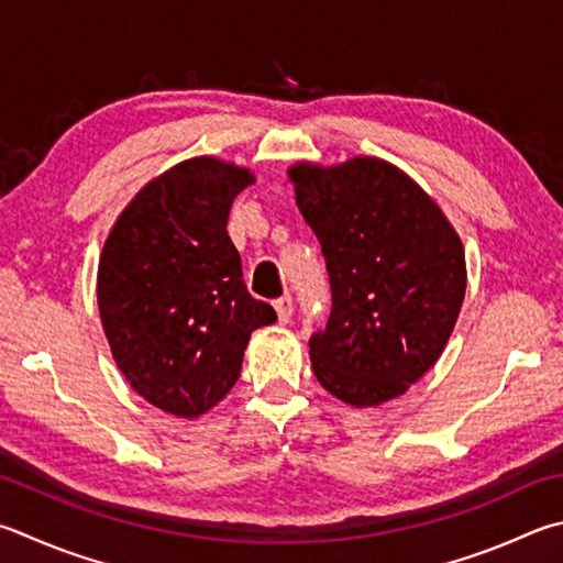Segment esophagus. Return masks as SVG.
<instances>
[{"mask_svg":"<svg viewBox=\"0 0 563 563\" xmlns=\"http://www.w3.org/2000/svg\"><path fill=\"white\" fill-rule=\"evenodd\" d=\"M273 305H275V312H278V320L283 324L290 322V317H292V298H290V295H283V298H278Z\"/></svg>","mask_w":563,"mask_h":563,"instance_id":"esophagus-1","label":"esophagus"}]
</instances>
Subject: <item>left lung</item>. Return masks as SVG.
I'll return each mask as SVG.
<instances>
[{
    "label": "left lung",
    "instance_id": "1",
    "mask_svg": "<svg viewBox=\"0 0 563 563\" xmlns=\"http://www.w3.org/2000/svg\"><path fill=\"white\" fill-rule=\"evenodd\" d=\"M288 175L332 290L330 320L310 336L317 382L352 406L401 396L453 332L465 298L463 243L435 201L384 159Z\"/></svg>",
    "mask_w": 563,
    "mask_h": 563
}]
</instances>
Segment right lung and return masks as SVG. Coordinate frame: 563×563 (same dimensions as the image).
I'll return each mask as SVG.
<instances>
[{
  "label": "right lung",
  "instance_id": "1",
  "mask_svg": "<svg viewBox=\"0 0 563 563\" xmlns=\"http://www.w3.org/2000/svg\"><path fill=\"white\" fill-rule=\"evenodd\" d=\"M246 169L187 159L120 213L98 265V308L120 372L162 411L197 418L241 376L251 332L278 314L246 290L227 231Z\"/></svg>",
  "mask_w": 563,
  "mask_h": 563
}]
</instances>
